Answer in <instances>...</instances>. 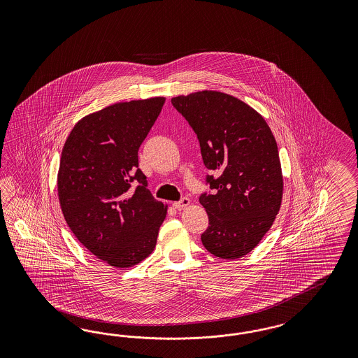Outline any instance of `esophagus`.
Masks as SVG:
<instances>
[{
	"instance_id": "34e87169",
	"label": "esophagus",
	"mask_w": 358,
	"mask_h": 358,
	"mask_svg": "<svg viewBox=\"0 0 358 358\" xmlns=\"http://www.w3.org/2000/svg\"><path fill=\"white\" fill-rule=\"evenodd\" d=\"M190 205V199L189 198H181L178 202H173L174 208H177V210H182L185 207H187Z\"/></svg>"
}]
</instances>
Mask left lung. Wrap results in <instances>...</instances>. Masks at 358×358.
I'll return each instance as SVG.
<instances>
[{
  "label": "left lung",
  "instance_id": "8db88e82",
  "mask_svg": "<svg viewBox=\"0 0 358 358\" xmlns=\"http://www.w3.org/2000/svg\"><path fill=\"white\" fill-rule=\"evenodd\" d=\"M199 141L210 190L199 196L208 215L203 247L240 259L269 231L283 190L277 143L257 111L226 93L203 90L172 98Z\"/></svg>",
  "mask_w": 358,
  "mask_h": 358
}]
</instances>
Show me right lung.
<instances>
[{
	"mask_svg": "<svg viewBox=\"0 0 358 358\" xmlns=\"http://www.w3.org/2000/svg\"><path fill=\"white\" fill-rule=\"evenodd\" d=\"M164 102H120L89 114L77 122L62 152L57 192L66 224L87 250L115 268H130L151 255L166 214L138 160Z\"/></svg>",
	"mask_w": 358,
	"mask_h": 358,
	"instance_id": "add662e5",
	"label": "right lung"
}]
</instances>
